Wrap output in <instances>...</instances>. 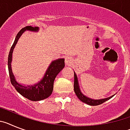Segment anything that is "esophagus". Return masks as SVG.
<instances>
[{
    "label": "esophagus",
    "mask_w": 130,
    "mask_h": 130,
    "mask_svg": "<svg viewBox=\"0 0 130 130\" xmlns=\"http://www.w3.org/2000/svg\"><path fill=\"white\" fill-rule=\"evenodd\" d=\"M65 64H66L67 65L69 66V65H71L72 63H73V59H72L71 57H70V56H67V57H65Z\"/></svg>",
    "instance_id": "esophagus-1"
}]
</instances>
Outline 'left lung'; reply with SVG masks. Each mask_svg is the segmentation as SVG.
<instances>
[{
	"label": "left lung",
	"instance_id": "1",
	"mask_svg": "<svg viewBox=\"0 0 130 130\" xmlns=\"http://www.w3.org/2000/svg\"><path fill=\"white\" fill-rule=\"evenodd\" d=\"M74 92H75V93H76V96L78 97V98L81 101L85 103H86V104L90 105H92V106L99 105L102 104L103 103L105 102L106 101L110 99V98H112V97L115 95H113L109 97V98H105V99H91V98H89L88 97H86V95H84L82 92H81L80 89V86H79L78 82L77 76H76V73H74Z\"/></svg>",
	"mask_w": 130,
	"mask_h": 130
}]
</instances>
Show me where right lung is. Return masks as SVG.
Listing matches in <instances>:
<instances>
[{
    "label": "right lung",
    "mask_w": 130,
    "mask_h": 130,
    "mask_svg": "<svg viewBox=\"0 0 130 130\" xmlns=\"http://www.w3.org/2000/svg\"><path fill=\"white\" fill-rule=\"evenodd\" d=\"M38 29L39 28L38 27H32V26H27L21 29L17 35L14 42L11 47V49L9 52L8 59L9 74H10V78L12 86L15 88L17 92H19L22 96L33 101L43 100L48 98L52 94L53 92V88H54V80L58 73L65 67V59H58L55 61H53L48 67V69L46 71L42 79L35 85L25 86L20 83H18L15 80V76L12 73V65H11L12 60V53H13V49L15 48V44L18 42L20 37L25 31H38Z\"/></svg>",
    "instance_id": "obj_1"
}]
</instances>
